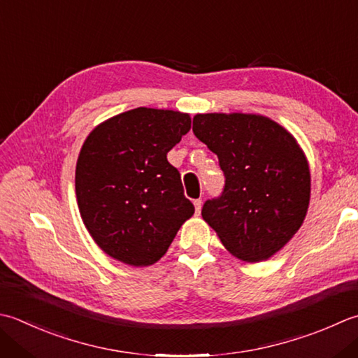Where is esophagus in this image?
I'll return each instance as SVG.
<instances>
[{"label": "esophagus", "instance_id": "34e87169", "mask_svg": "<svg viewBox=\"0 0 358 358\" xmlns=\"http://www.w3.org/2000/svg\"><path fill=\"white\" fill-rule=\"evenodd\" d=\"M201 205H203V201L199 199V200H194V206H195V213L197 214H200V209H201Z\"/></svg>", "mask_w": 358, "mask_h": 358}]
</instances>
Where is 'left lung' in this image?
<instances>
[{"label": "left lung", "instance_id": "left-lung-1", "mask_svg": "<svg viewBox=\"0 0 358 358\" xmlns=\"http://www.w3.org/2000/svg\"><path fill=\"white\" fill-rule=\"evenodd\" d=\"M192 131L225 175L220 197L203 205V220L241 261H267L306 219L310 171L303 149L282 125L261 115H195Z\"/></svg>", "mask_w": 358, "mask_h": 358}]
</instances>
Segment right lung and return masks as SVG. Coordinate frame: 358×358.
Here are the masks:
<instances>
[{
  "mask_svg": "<svg viewBox=\"0 0 358 358\" xmlns=\"http://www.w3.org/2000/svg\"><path fill=\"white\" fill-rule=\"evenodd\" d=\"M191 116L133 108L90 133L76 166L77 205L88 233L116 261L147 267L166 255L194 205L167 152Z\"/></svg>",
  "mask_w": 358,
  "mask_h": 358,
  "instance_id": "1",
  "label": "right lung"
}]
</instances>
